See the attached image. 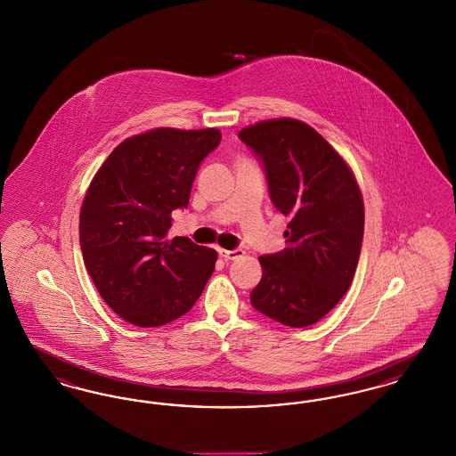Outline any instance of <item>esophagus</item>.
I'll return each instance as SVG.
<instances>
[{
  "instance_id": "1",
  "label": "esophagus",
  "mask_w": 456,
  "mask_h": 456,
  "mask_svg": "<svg viewBox=\"0 0 456 456\" xmlns=\"http://www.w3.org/2000/svg\"><path fill=\"white\" fill-rule=\"evenodd\" d=\"M218 255H220V258H224V260H238L240 258L242 255H244V251L242 249H220L218 251Z\"/></svg>"
}]
</instances>
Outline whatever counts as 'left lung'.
I'll list each match as a JSON object with an SVG mask.
<instances>
[{
    "label": "left lung",
    "instance_id": "8db88e82",
    "mask_svg": "<svg viewBox=\"0 0 456 456\" xmlns=\"http://www.w3.org/2000/svg\"><path fill=\"white\" fill-rule=\"evenodd\" d=\"M239 138L260 160L272 203L289 217L287 248L260 256L251 304L282 325H314L354 279L364 236L361 190L344 159L303 121H261Z\"/></svg>",
    "mask_w": 456,
    "mask_h": 456
}]
</instances>
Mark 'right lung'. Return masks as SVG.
Masks as SVG:
<instances>
[{"label":"right lung","instance_id":"1","mask_svg":"<svg viewBox=\"0 0 456 456\" xmlns=\"http://www.w3.org/2000/svg\"><path fill=\"white\" fill-rule=\"evenodd\" d=\"M220 140L216 128L147 131L119 143L92 179L80 212L82 255L101 297L128 323L177 320L214 273V249L169 240L167 231Z\"/></svg>","mask_w":456,"mask_h":456}]
</instances>
